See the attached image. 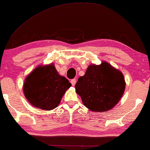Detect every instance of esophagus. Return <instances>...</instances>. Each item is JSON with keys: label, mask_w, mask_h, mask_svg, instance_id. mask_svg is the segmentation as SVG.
Listing matches in <instances>:
<instances>
[{"label": "esophagus", "mask_w": 150, "mask_h": 150, "mask_svg": "<svg viewBox=\"0 0 150 150\" xmlns=\"http://www.w3.org/2000/svg\"><path fill=\"white\" fill-rule=\"evenodd\" d=\"M70 82H71V84L72 85V86H74L75 84H76V80L75 79H71Z\"/></svg>", "instance_id": "34e87169"}]
</instances>
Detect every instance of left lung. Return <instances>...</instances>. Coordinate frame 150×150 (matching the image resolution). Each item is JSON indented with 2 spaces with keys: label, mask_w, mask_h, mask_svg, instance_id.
<instances>
[{
  "label": "left lung",
  "mask_w": 150,
  "mask_h": 150,
  "mask_svg": "<svg viewBox=\"0 0 150 150\" xmlns=\"http://www.w3.org/2000/svg\"><path fill=\"white\" fill-rule=\"evenodd\" d=\"M125 86L122 73L104 61L99 65H89L85 75L79 78L75 88L86 107L104 112L118 103Z\"/></svg>",
  "instance_id": "1"
}]
</instances>
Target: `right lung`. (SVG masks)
<instances>
[{
    "label": "right lung",
    "instance_id": "right-lung-1",
    "mask_svg": "<svg viewBox=\"0 0 150 150\" xmlns=\"http://www.w3.org/2000/svg\"><path fill=\"white\" fill-rule=\"evenodd\" d=\"M71 83L59 74L53 64L38 67L26 77L24 93L33 106L50 110L57 107Z\"/></svg>",
    "mask_w": 150,
    "mask_h": 150
}]
</instances>
